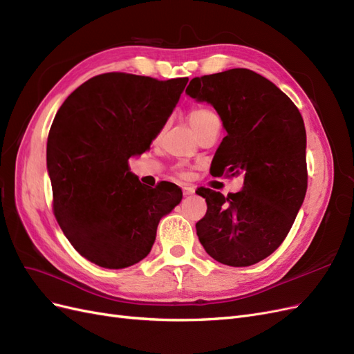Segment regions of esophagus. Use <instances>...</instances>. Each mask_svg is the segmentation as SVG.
Listing matches in <instances>:
<instances>
[{"mask_svg":"<svg viewBox=\"0 0 354 354\" xmlns=\"http://www.w3.org/2000/svg\"><path fill=\"white\" fill-rule=\"evenodd\" d=\"M183 194H185V196H190V195H194V194H195V189H194V187H185Z\"/></svg>","mask_w":354,"mask_h":354,"instance_id":"1","label":"esophagus"}]
</instances>
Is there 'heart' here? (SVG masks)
<instances>
[{"label":"heart","instance_id":"obj_1","mask_svg":"<svg viewBox=\"0 0 354 354\" xmlns=\"http://www.w3.org/2000/svg\"><path fill=\"white\" fill-rule=\"evenodd\" d=\"M187 118H189V124H190L192 128H194L195 133H198L201 128L205 127L209 121L218 120L217 115L214 113L211 109H208V108H195V109H192Z\"/></svg>","mask_w":354,"mask_h":354}]
</instances>
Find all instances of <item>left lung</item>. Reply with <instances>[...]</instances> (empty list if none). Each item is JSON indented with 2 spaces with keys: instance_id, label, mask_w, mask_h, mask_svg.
I'll use <instances>...</instances> for the list:
<instances>
[{
  "instance_id": "1",
  "label": "left lung",
  "mask_w": 354,
  "mask_h": 354,
  "mask_svg": "<svg viewBox=\"0 0 354 354\" xmlns=\"http://www.w3.org/2000/svg\"><path fill=\"white\" fill-rule=\"evenodd\" d=\"M186 94L211 104L226 130L209 173L243 176L238 194L196 190L207 202L196 223L199 242L221 264L259 263L283 242L306 196L303 116L283 91L250 69L194 78Z\"/></svg>"
}]
</instances>
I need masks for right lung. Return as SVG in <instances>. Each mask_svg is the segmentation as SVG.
I'll use <instances>...</instances> for the list:
<instances>
[{
    "label": "right lung",
    "mask_w": 354,
    "mask_h": 354,
    "mask_svg": "<svg viewBox=\"0 0 354 354\" xmlns=\"http://www.w3.org/2000/svg\"><path fill=\"white\" fill-rule=\"evenodd\" d=\"M187 81L103 73L80 85L57 111L47 140L53 208L88 261L104 269L142 261L160 218L181 202L177 185L145 186L128 160L151 149Z\"/></svg>",
    "instance_id": "obj_1"
}]
</instances>
